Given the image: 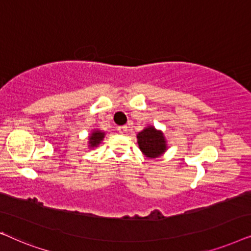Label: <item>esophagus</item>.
<instances>
[{
	"label": "esophagus",
	"mask_w": 251,
	"mask_h": 251,
	"mask_svg": "<svg viewBox=\"0 0 251 251\" xmlns=\"http://www.w3.org/2000/svg\"><path fill=\"white\" fill-rule=\"evenodd\" d=\"M117 131H118L120 134H125V133L127 132V127H126V126H119Z\"/></svg>",
	"instance_id": "obj_1"
}]
</instances>
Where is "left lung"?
<instances>
[{
	"instance_id": "left-lung-1",
	"label": "left lung",
	"mask_w": 251,
	"mask_h": 251,
	"mask_svg": "<svg viewBox=\"0 0 251 251\" xmlns=\"http://www.w3.org/2000/svg\"><path fill=\"white\" fill-rule=\"evenodd\" d=\"M136 139L140 150L148 158H157L164 155L168 150V141L164 133L152 125H148L141 132H139Z\"/></svg>"
}]
</instances>
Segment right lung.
Instances as JSON below:
<instances>
[{"label": "right lung", "instance_id": "obj_1", "mask_svg": "<svg viewBox=\"0 0 251 251\" xmlns=\"http://www.w3.org/2000/svg\"><path fill=\"white\" fill-rule=\"evenodd\" d=\"M104 136H105V132L101 131V129L99 128L92 129L91 134L88 136V148L94 149L96 147H99V145H101L103 139H104Z\"/></svg>", "mask_w": 251, "mask_h": 251}]
</instances>
